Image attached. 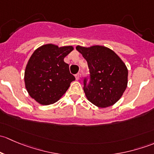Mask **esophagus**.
I'll return each mask as SVG.
<instances>
[{"mask_svg": "<svg viewBox=\"0 0 154 154\" xmlns=\"http://www.w3.org/2000/svg\"><path fill=\"white\" fill-rule=\"evenodd\" d=\"M75 78L77 80H78L79 79H80V74H79V73H77V74H75Z\"/></svg>", "mask_w": 154, "mask_h": 154, "instance_id": "34e87169", "label": "esophagus"}]
</instances>
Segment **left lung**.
Wrapping results in <instances>:
<instances>
[{
	"label": "left lung",
	"mask_w": 154,
	"mask_h": 154,
	"mask_svg": "<svg viewBox=\"0 0 154 154\" xmlns=\"http://www.w3.org/2000/svg\"><path fill=\"white\" fill-rule=\"evenodd\" d=\"M89 69V82L84 79L83 90L88 100L100 108L115 104L127 86L128 71L122 59L109 48L100 45H77Z\"/></svg>",
	"instance_id": "obj_1"
}]
</instances>
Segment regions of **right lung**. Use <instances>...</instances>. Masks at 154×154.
<instances>
[{
  "label": "right lung",
  "instance_id": "1",
  "mask_svg": "<svg viewBox=\"0 0 154 154\" xmlns=\"http://www.w3.org/2000/svg\"><path fill=\"white\" fill-rule=\"evenodd\" d=\"M73 50L72 46L47 44L31 55L24 71V83L29 96L38 103L50 105L58 101L75 80L64 62Z\"/></svg>",
  "mask_w": 154,
  "mask_h": 154
}]
</instances>
